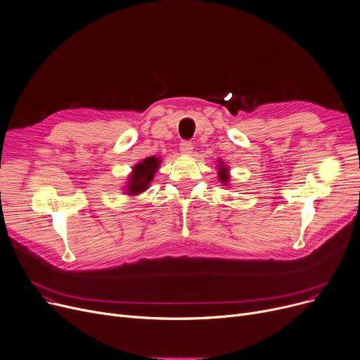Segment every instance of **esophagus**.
Masks as SVG:
<instances>
[{
	"mask_svg": "<svg viewBox=\"0 0 360 360\" xmlns=\"http://www.w3.org/2000/svg\"><path fill=\"white\" fill-rule=\"evenodd\" d=\"M193 148H194L193 143H190V141H181V144H179V150L182 154H191Z\"/></svg>",
	"mask_w": 360,
	"mask_h": 360,
	"instance_id": "34e87169",
	"label": "esophagus"
}]
</instances>
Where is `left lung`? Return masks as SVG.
I'll return each instance as SVG.
<instances>
[{
    "label": "left lung",
    "mask_w": 360,
    "mask_h": 360,
    "mask_svg": "<svg viewBox=\"0 0 360 360\" xmlns=\"http://www.w3.org/2000/svg\"><path fill=\"white\" fill-rule=\"evenodd\" d=\"M217 169H219V172H217L219 181H221L224 185H228L229 184V169H228V166H225L222 162H219Z\"/></svg>",
    "instance_id": "1"
}]
</instances>
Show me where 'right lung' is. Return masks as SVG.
<instances>
[{"label":"right lung","mask_w":360,"mask_h":360,"mask_svg":"<svg viewBox=\"0 0 360 360\" xmlns=\"http://www.w3.org/2000/svg\"><path fill=\"white\" fill-rule=\"evenodd\" d=\"M160 162L162 160L159 158L151 155V158H147L138 165H135L132 169V174L129 175L127 182V194L138 195L144 193L150 186V182L154 179V175L160 166Z\"/></svg>","instance_id":"right-lung-1"}]
</instances>
